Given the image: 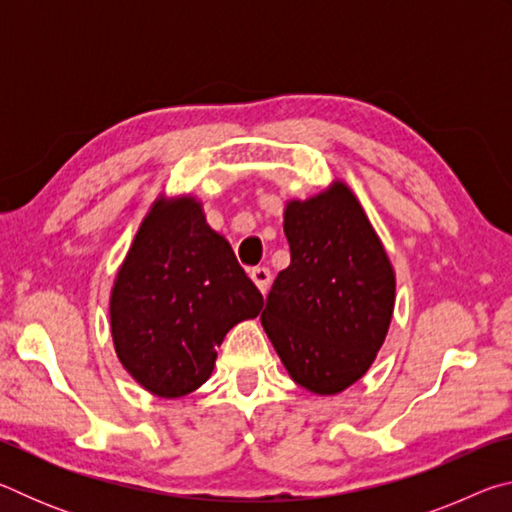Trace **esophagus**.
I'll use <instances>...</instances> for the list:
<instances>
[{"label": "esophagus", "instance_id": "obj_1", "mask_svg": "<svg viewBox=\"0 0 512 512\" xmlns=\"http://www.w3.org/2000/svg\"><path fill=\"white\" fill-rule=\"evenodd\" d=\"M250 280L255 282V287H257L259 291L266 293L268 287H271L273 275H271V271H268L266 266H257V268H253V271H250Z\"/></svg>", "mask_w": 512, "mask_h": 512}]
</instances>
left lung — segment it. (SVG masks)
Listing matches in <instances>:
<instances>
[{
    "label": "left lung",
    "mask_w": 512,
    "mask_h": 512,
    "mask_svg": "<svg viewBox=\"0 0 512 512\" xmlns=\"http://www.w3.org/2000/svg\"><path fill=\"white\" fill-rule=\"evenodd\" d=\"M291 264L277 273L262 327L291 379L334 395L366 375L393 318L395 273L366 212L334 183L284 210Z\"/></svg>",
    "instance_id": "8db88e82"
}]
</instances>
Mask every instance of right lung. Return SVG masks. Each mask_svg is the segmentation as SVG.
<instances>
[{"instance_id": "obj_1", "label": "right lung", "mask_w": 512, "mask_h": 512, "mask_svg": "<svg viewBox=\"0 0 512 512\" xmlns=\"http://www.w3.org/2000/svg\"><path fill=\"white\" fill-rule=\"evenodd\" d=\"M264 307L201 203L158 201L142 221L110 296L119 361L158 397H183L212 375L216 348Z\"/></svg>"}]
</instances>
